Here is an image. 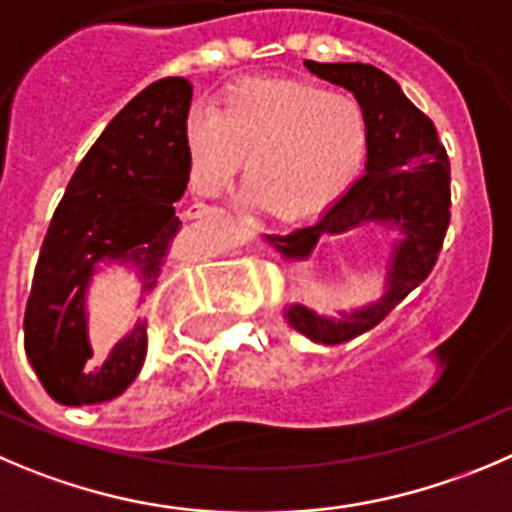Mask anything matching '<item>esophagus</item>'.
Listing matches in <instances>:
<instances>
[{"instance_id": "1", "label": "esophagus", "mask_w": 512, "mask_h": 512, "mask_svg": "<svg viewBox=\"0 0 512 512\" xmlns=\"http://www.w3.org/2000/svg\"><path fill=\"white\" fill-rule=\"evenodd\" d=\"M216 213H221V211H218V208H213V206H203V203H196V206L188 208L186 218L196 221V218H211V216H216Z\"/></svg>"}]
</instances>
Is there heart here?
Segmentation results:
<instances>
[{
	"instance_id": "heart-1",
	"label": "heart",
	"mask_w": 512,
	"mask_h": 512,
	"mask_svg": "<svg viewBox=\"0 0 512 512\" xmlns=\"http://www.w3.org/2000/svg\"><path fill=\"white\" fill-rule=\"evenodd\" d=\"M367 150V118L352 95L301 82H248L221 107H196L186 125L191 186L216 196L243 160L246 198L294 218L347 186Z\"/></svg>"
}]
</instances>
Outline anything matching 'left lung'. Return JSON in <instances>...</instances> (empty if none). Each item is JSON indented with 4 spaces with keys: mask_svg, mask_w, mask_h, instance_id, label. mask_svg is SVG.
Masks as SVG:
<instances>
[{
    "mask_svg": "<svg viewBox=\"0 0 512 512\" xmlns=\"http://www.w3.org/2000/svg\"><path fill=\"white\" fill-rule=\"evenodd\" d=\"M311 75L344 87L367 118L364 175L314 223L286 236H264L286 264H301L324 236L352 228L397 233L389 243L387 276L379 299L352 311L319 314L291 301L284 319L316 344H344L377 326L432 271L450 223V160L437 130L402 87L382 70L362 62H304Z\"/></svg>",
    "mask_w": 512,
    "mask_h": 512,
    "instance_id": "1",
    "label": "left lung"
}]
</instances>
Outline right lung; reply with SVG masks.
Masks as SVG:
<instances>
[{"instance_id":"add662e5","label":"right lung","mask_w":512,"mask_h":512,"mask_svg":"<svg viewBox=\"0 0 512 512\" xmlns=\"http://www.w3.org/2000/svg\"><path fill=\"white\" fill-rule=\"evenodd\" d=\"M193 87L165 77L110 120L82 158L52 216L24 311V352L55 402L118 397L145 362V321L105 354L92 352L87 294L105 266H128L155 286L178 233L175 201L188 186L186 125Z\"/></svg>"}]
</instances>
